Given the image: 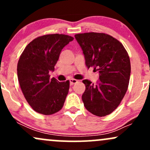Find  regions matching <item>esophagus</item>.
<instances>
[{"instance_id":"34e87169","label":"esophagus","mask_w":150,"mask_h":150,"mask_svg":"<svg viewBox=\"0 0 150 150\" xmlns=\"http://www.w3.org/2000/svg\"><path fill=\"white\" fill-rule=\"evenodd\" d=\"M77 82H78V80H75V79H70V85H74V84L77 83Z\"/></svg>"}]
</instances>
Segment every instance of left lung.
I'll list each match as a JSON object with an SVG mask.
<instances>
[{"mask_svg": "<svg viewBox=\"0 0 150 150\" xmlns=\"http://www.w3.org/2000/svg\"><path fill=\"white\" fill-rule=\"evenodd\" d=\"M82 48L87 68H94L99 79L97 83L82 81L85 91L84 106L95 116L110 114L118 107L128 87L130 61L128 52L116 39L104 33L88 32L75 35Z\"/></svg>", "mask_w": 150, "mask_h": 150, "instance_id": "8db88e82", "label": "left lung"}]
</instances>
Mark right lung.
Instances as JSON below:
<instances>
[{"instance_id":"1","label":"right lung","mask_w":150,"mask_h":150,"mask_svg":"<svg viewBox=\"0 0 150 150\" xmlns=\"http://www.w3.org/2000/svg\"><path fill=\"white\" fill-rule=\"evenodd\" d=\"M73 37L65 34L41 36L25 47L18 63L20 88L28 104L36 112L51 115L63 108L70 82L50 79L60 53Z\"/></svg>"}]
</instances>
